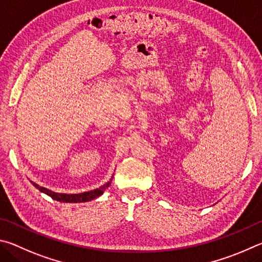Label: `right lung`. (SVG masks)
<instances>
[{
    "label": "right lung",
    "instance_id": "add662e5",
    "mask_svg": "<svg viewBox=\"0 0 262 262\" xmlns=\"http://www.w3.org/2000/svg\"><path fill=\"white\" fill-rule=\"evenodd\" d=\"M112 181H113V177L110 178V181L105 183L104 185L100 186L99 189H95V190H92L89 192H82V193H75V194H68V193H57V192H54V191H50L48 189H46V187L42 186H39L38 184H35V183L32 182V184H33L36 189L39 191L43 192L45 194L49 195L50 198H53L54 200H57V201H61V203H86V201H91L95 198H98L101 194L103 193L104 190L107 189V187L112 184Z\"/></svg>",
    "mask_w": 262,
    "mask_h": 262
}]
</instances>
